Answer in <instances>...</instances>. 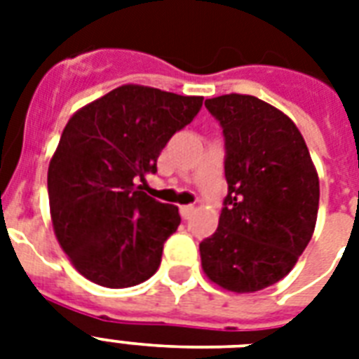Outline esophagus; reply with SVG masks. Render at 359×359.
<instances>
[{
    "label": "esophagus",
    "instance_id": "obj_1",
    "mask_svg": "<svg viewBox=\"0 0 359 359\" xmlns=\"http://www.w3.org/2000/svg\"><path fill=\"white\" fill-rule=\"evenodd\" d=\"M194 212H196V207H194V205H184V207H180V216L184 219H190L191 216H194Z\"/></svg>",
    "mask_w": 359,
    "mask_h": 359
}]
</instances>
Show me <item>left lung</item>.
<instances>
[{
  "label": "left lung",
  "instance_id": "left-lung-1",
  "mask_svg": "<svg viewBox=\"0 0 359 359\" xmlns=\"http://www.w3.org/2000/svg\"><path fill=\"white\" fill-rule=\"evenodd\" d=\"M225 137L227 196L218 229L199 244L207 278L231 292L278 283L315 231L318 175L300 130L251 95L208 98Z\"/></svg>",
  "mask_w": 359,
  "mask_h": 359
}]
</instances>
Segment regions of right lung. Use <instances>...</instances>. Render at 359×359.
Listing matches in <instances>:
<instances>
[{"instance_id":"obj_1","label":"right lung","mask_w":359,"mask_h":359,"mask_svg":"<svg viewBox=\"0 0 359 359\" xmlns=\"http://www.w3.org/2000/svg\"><path fill=\"white\" fill-rule=\"evenodd\" d=\"M203 97L121 86L78 109L48 168L55 236L89 281L109 289L143 283L162 261L179 208L147 196L171 135L194 121Z\"/></svg>"}]
</instances>
